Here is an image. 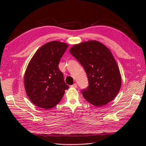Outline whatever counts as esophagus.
<instances>
[{
	"label": "esophagus",
	"instance_id": "obj_1",
	"mask_svg": "<svg viewBox=\"0 0 146 146\" xmlns=\"http://www.w3.org/2000/svg\"><path fill=\"white\" fill-rule=\"evenodd\" d=\"M71 87H72V88H77V83H74L72 85H71Z\"/></svg>",
	"mask_w": 146,
	"mask_h": 146
}]
</instances>
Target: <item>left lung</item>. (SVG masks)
Wrapping results in <instances>:
<instances>
[{
  "label": "left lung",
  "instance_id": "8db88e82",
  "mask_svg": "<svg viewBox=\"0 0 146 146\" xmlns=\"http://www.w3.org/2000/svg\"><path fill=\"white\" fill-rule=\"evenodd\" d=\"M70 53L83 66L89 86L83 96L96 107H102L115 98L121 87V75L111 51L102 43L91 40L74 45Z\"/></svg>",
  "mask_w": 146,
  "mask_h": 146
}]
</instances>
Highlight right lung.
Instances as JSON below:
<instances>
[{
  "label": "right lung",
  "instance_id": "right-lung-1",
  "mask_svg": "<svg viewBox=\"0 0 146 146\" xmlns=\"http://www.w3.org/2000/svg\"><path fill=\"white\" fill-rule=\"evenodd\" d=\"M68 44L53 41L35 52L26 69L24 87L32 102L45 110L54 107L69 88L58 68L60 59Z\"/></svg>",
  "mask_w": 146,
  "mask_h": 146
}]
</instances>
